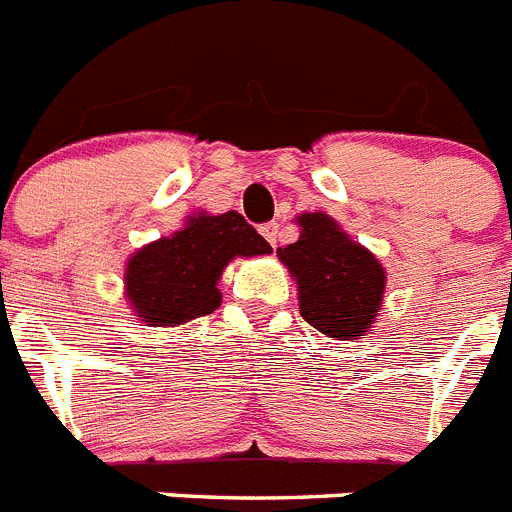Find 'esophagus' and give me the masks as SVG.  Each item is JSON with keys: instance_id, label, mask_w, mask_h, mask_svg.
Wrapping results in <instances>:
<instances>
[{"instance_id": "1", "label": "esophagus", "mask_w": 512, "mask_h": 512, "mask_svg": "<svg viewBox=\"0 0 512 512\" xmlns=\"http://www.w3.org/2000/svg\"><path fill=\"white\" fill-rule=\"evenodd\" d=\"M261 235H264L269 246H277L279 243V223H266L261 225Z\"/></svg>"}]
</instances>
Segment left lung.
Instances as JSON below:
<instances>
[{"instance_id": "1", "label": "left lung", "mask_w": 512, "mask_h": 512, "mask_svg": "<svg viewBox=\"0 0 512 512\" xmlns=\"http://www.w3.org/2000/svg\"><path fill=\"white\" fill-rule=\"evenodd\" d=\"M300 238L277 256L297 284L300 315L333 341L366 336L384 302L387 271L325 212L295 217Z\"/></svg>"}]
</instances>
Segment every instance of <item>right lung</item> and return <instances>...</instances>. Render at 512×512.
<instances>
[{
	"mask_svg": "<svg viewBox=\"0 0 512 512\" xmlns=\"http://www.w3.org/2000/svg\"><path fill=\"white\" fill-rule=\"evenodd\" d=\"M271 253L235 210L192 212L184 228L138 248L125 264V300L140 323L174 328L210 315L223 302L217 282L235 259Z\"/></svg>",
	"mask_w": 512,
	"mask_h": 512,
	"instance_id": "add662e5",
	"label": "right lung"
}]
</instances>
